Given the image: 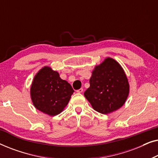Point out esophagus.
<instances>
[{
	"mask_svg": "<svg viewBox=\"0 0 158 158\" xmlns=\"http://www.w3.org/2000/svg\"><path fill=\"white\" fill-rule=\"evenodd\" d=\"M76 91H77V93H79V94H80V93H82L83 91V88H80V89L77 90Z\"/></svg>",
	"mask_w": 158,
	"mask_h": 158,
	"instance_id": "esophagus-1",
	"label": "esophagus"
}]
</instances>
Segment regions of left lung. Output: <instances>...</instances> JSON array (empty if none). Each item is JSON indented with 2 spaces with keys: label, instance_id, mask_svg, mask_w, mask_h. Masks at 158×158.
Returning a JSON list of instances; mask_svg holds the SVG:
<instances>
[{
  "label": "left lung",
  "instance_id": "left-lung-1",
  "mask_svg": "<svg viewBox=\"0 0 158 158\" xmlns=\"http://www.w3.org/2000/svg\"><path fill=\"white\" fill-rule=\"evenodd\" d=\"M129 94V84L124 69L113 58L106 57L95 66L90 87L84 96L94 110L108 114L122 107Z\"/></svg>",
  "mask_w": 158,
  "mask_h": 158
}]
</instances>
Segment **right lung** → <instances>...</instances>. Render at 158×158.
<instances>
[{"mask_svg": "<svg viewBox=\"0 0 158 158\" xmlns=\"http://www.w3.org/2000/svg\"><path fill=\"white\" fill-rule=\"evenodd\" d=\"M74 92L68 81L60 78L57 71L44 66L32 81L30 95L34 107L53 116L61 113Z\"/></svg>", "mask_w": 158, "mask_h": 158, "instance_id": "right-lung-1", "label": "right lung"}]
</instances>
